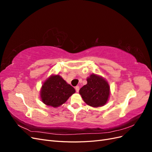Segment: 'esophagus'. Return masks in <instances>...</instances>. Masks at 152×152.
Masks as SVG:
<instances>
[{
	"label": "esophagus",
	"mask_w": 152,
	"mask_h": 152,
	"mask_svg": "<svg viewBox=\"0 0 152 152\" xmlns=\"http://www.w3.org/2000/svg\"><path fill=\"white\" fill-rule=\"evenodd\" d=\"M79 89H80V88H79V86H76L75 87V90H76V91L77 92V93L79 91Z\"/></svg>",
	"instance_id": "obj_1"
}]
</instances>
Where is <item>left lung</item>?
Returning a JSON list of instances; mask_svg holds the SVG:
<instances>
[{
    "label": "left lung",
    "instance_id": "obj_1",
    "mask_svg": "<svg viewBox=\"0 0 152 152\" xmlns=\"http://www.w3.org/2000/svg\"><path fill=\"white\" fill-rule=\"evenodd\" d=\"M87 84L79 91L84 102L93 107H102L107 102L110 95L108 82L102 77L92 74L87 79Z\"/></svg>",
    "mask_w": 152,
    "mask_h": 152
}]
</instances>
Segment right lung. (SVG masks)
Listing matches in <instances>:
<instances>
[{
  "instance_id": "right-lung-1",
  "label": "right lung",
  "mask_w": 152,
  "mask_h": 152,
  "mask_svg": "<svg viewBox=\"0 0 152 152\" xmlns=\"http://www.w3.org/2000/svg\"><path fill=\"white\" fill-rule=\"evenodd\" d=\"M75 92V89L68 84L60 76L52 75L44 83L40 97L44 104L58 107L65 103Z\"/></svg>"
}]
</instances>
